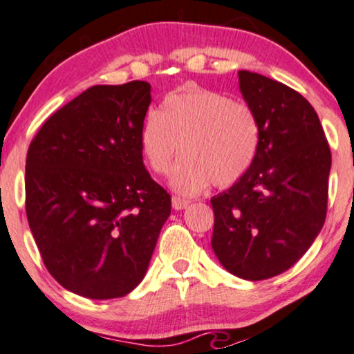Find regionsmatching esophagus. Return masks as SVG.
Here are the masks:
<instances>
[{
  "instance_id": "esophagus-1",
  "label": "esophagus",
  "mask_w": 354,
  "mask_h": 354,
  "mask_svg": "<svg viewBox=\"0 0 354 354\" xmlns=\"http://www.w3.org/2000/svg\"><path fill=\"white\" fill-rule=\"evenodd\" d=\"M171 205H173V209L180 211V209L188 208V206H189V201H188V200H183V198H180V196H173Z\"/></svg>"
}]
</instances>
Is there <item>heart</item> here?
Here are the masks:
<instances>
[{
  "instance_id": "heart-1",
  "label": "heart",
  "mask_w": 354,
  "mask_h": 354,
  "mask_svg": "<svg viewBox=\"0 0 354 354\" xmlns=\"http://www.w3.org/2000/svg\"><path fill=\"white\" fill-rule=\"evenodd\" d=\"M261 141L256 113L245 103L209 89L194 88L166 96L160 111H149L140 129V151L156 174L173 169L169 186L194 196L213 183L228 188L254 163Z\"/></svg>"
}]
</instances>
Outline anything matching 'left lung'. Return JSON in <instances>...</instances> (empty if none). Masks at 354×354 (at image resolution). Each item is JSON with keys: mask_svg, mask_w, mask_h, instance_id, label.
<instances>
[{"mask_svg": "<svg viewBox=\"0 0 354 354\" xmlns=\"http://www.w3.org/2000/svg\"><path fill=\"white\" fill-rule=\"evenodd\" d=\"M238 76L261 141L245 176L211 198V248L231 274L259 281L290 270L323 228L331 151L315 108L298 91L258 73Z\"/></svg>", "mask_w": 354, "mask_h": 354, "instance_id": "left-lung-1", "label": "left lung"}]
</instances>
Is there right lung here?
I'll use <instances>...</instances> for the list:
<instances>
[{
  "label": "right lung",
  "mask_w": 354,
  "mask_h": 354,
  "mask_svg": "<svg viewBox=\"0 0 354 354\" xmlns=\"http://www.w3.org/2000/svg\"><path fill=\"white\" fill-rule=\"evenodd\" d=\"M151 84L88 88L46 120L26 156V216L53 278L113 299L145 278L171 198L146 171Z\"/></svg>",
  "instance_id": "1"
}]
</instances>
